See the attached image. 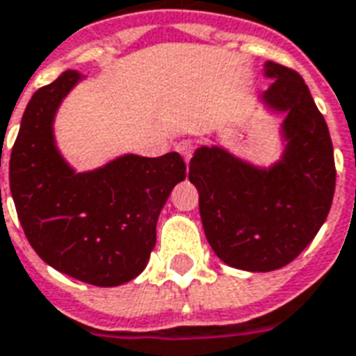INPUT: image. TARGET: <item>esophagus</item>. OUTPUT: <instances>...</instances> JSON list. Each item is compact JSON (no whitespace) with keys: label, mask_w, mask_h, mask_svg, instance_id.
<instances>
[{"label":"esophagus","mask_w":356,"mask_h":356,"mask_svg":"<svg viewBox=\"0 0 356 356\" xmlns=\"http://www.w3.org/2000/svg\"><path fill=\"white\" fill-rule=\"evenodd\" d=\"M177 151L181 156L185 158V162H188L192 156V152H194V143H192V141H188V139H185V141H179Z\"/></svg>","instance_id":"esophagus-1"}]
</instances>
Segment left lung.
Listing matches in <instances>:
<instances>
[{
  "mask_svg": "<svg viewBox=\"0 0 356 356\" xmlns=\"http://www.w3.org/2000/svg\"><path fill=\"white\" fill-rule=\"evenodd\" d=\"M264 75L272 84L262 104L285 115L281 158L259 168L213 145L194 152L188 170L211 249L247 272H272L296 259L328 217L336 188L332 139L304 79L275 62H266Z\"/></svg>",
  "mask_w": 356,
  "mask_h": 356,
  "instance_id": "obj_1",
  "label": "left lung"
}]
</instances>
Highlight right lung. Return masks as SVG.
Wrapping results in <instances>:
<instances>
[{
  "label": "right lung",
  "instance_id": "add662e5",
  "mask_svg": "<svg viewBox=\"0 0 356 356\" xmlns=\"http://www.w3.org/2000/svg\"><path fill=\"white\" fill-rule=\"evenodd\" d=\"M81 79L64 71L31 96L10 152V194L26 238L47 264L83 283L118 286L145 270L158 215L186 165L179 152L124 154L77 173L58 151L52 124Z\"/></svg>",
  "mask_w": 356,
  "mask_h": 356
}]
</instances>
